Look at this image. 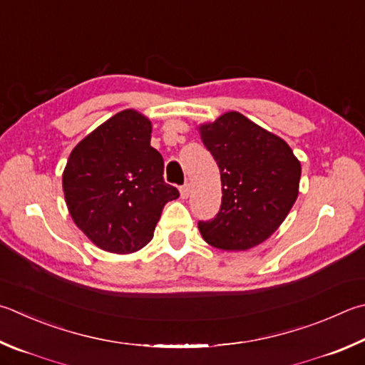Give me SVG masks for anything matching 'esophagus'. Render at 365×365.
<instances>
[{
	"instance_id": "34e87169",
	"label": "esophagus",
	"mask_w": 365,
	"mask_h": 365,
	"mask_svg": "<svg viewBox=\"0 0 365 365\" xmlns=\"http://www.w3.org/2000/svg\"><path fill=\"white\" fill-rule=\"evenodd\" d=\"M190 193H191V185L190 183H185L183 187H180V196L183 197V200H187Z\"/></svg>"
}]
</instances>
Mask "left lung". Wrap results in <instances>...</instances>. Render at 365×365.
<instances>
[{"mask_svg":"<svg viewBox=\"0 0 365 365\" xmlns=\"http://www.w3.org/2000/svg\"><path fill=\"white\" fill-rule=\"evenodd\" d=\"M220 169L222 205L200 220L204 241L223 250H247L274 233L298 196L302 168L289 145L237 111L200 128Z\"/></svg>","mask_w":365,"mask_h":365,"instance_id":"1","label":"left lung"}]
</instances>
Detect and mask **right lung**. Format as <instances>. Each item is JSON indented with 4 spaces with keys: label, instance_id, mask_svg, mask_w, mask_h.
I'll use <instances>...</instances> for the list:
<instances>
[{
    "label": "right lung",
    "instance_id": "right-lung-1",
    "mask_svg": "<svg viewBox=\"0 0 365 365\" xmlns=\"http://www.w3.org/2000/svg\"><path fill=\"white\" fill-rule=\"evenodd\" d=\"M151 123L119 111L83 138L63 170L76 227L103 250L130 254L153 240L165 202L180 193L164 182V161L150 145Z\"/></svg>",
    "mask_w": 365,
    "mask_h": 365
}]
</instances>
